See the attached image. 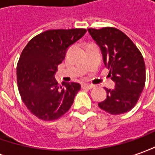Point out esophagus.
Instances as JSON below:
<instances>
[{"label":"esophagus","instance_id":"obj_1","mask_svg":"<svg viewBox=\"0 0 155 155\" xmlns=\"http://www.w3.org/2000/svg\"><path fill=\"white\" fill-rule=\"evenodd\" d=\"M94 85H90V84H83L82 85V88H87V89H92L94 88Z\"/></svg>","mask_w":155,"mask_h":155}]
</instances>
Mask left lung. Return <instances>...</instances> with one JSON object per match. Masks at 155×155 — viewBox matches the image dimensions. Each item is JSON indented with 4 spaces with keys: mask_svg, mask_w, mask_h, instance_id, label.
<instances>
[{
    "mask_svg": "<svg viewBox=\"0 0 155 155\" xmlns=\"http://www.w3.org/2000/svg\"><path fill=\"white\" fill-rule=\"evenodd\" d=\"M88 31L101 49L104 65L110 70L115 88L105 89L107 98L99 103L100 109L111 115L130 111L141 96L146 81L145 62L131 39L114 27L89 28Z\"/></svg>",
    "mask_w": 155,
    "mask_h": 155,
    "instance_id": "8db88e82",
    "label": "left lung"
}]
</instances>
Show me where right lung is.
<instances>
[{"label":"right lung","mask_w":155,"mask_h":155,"mask_svg":"<svg viewBox=\"0 0 155 155\" xmlns=\"http://www.w3.org/2000/svg\"><path fill=\"white\" fill-rule=\"evenodd\" d=\"M86 31L81 28L48 30L32 38L21 52L17 64L19 93L27 109L39 119L56 120L70 109L81 85H58L54 74L68 48Z\"/></svg>","instance_id":"obj_1"}]
</instances>
